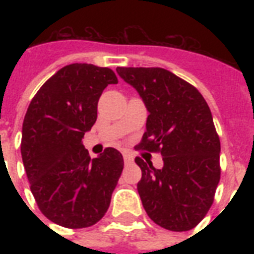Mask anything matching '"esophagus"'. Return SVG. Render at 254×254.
Masks as SVG:
<instances>
[{
    "label": "esophagus",
    "instance_id": "esophagus-1",
    "mask_svg": "<svg viewBox=\"0 0 254 254\" xmlns=\"http://www.w3.org/2000/svg\"><path fill=\"white\" fill-rule=\"evenodd\" d=\"M124 155V162H125V165H130L131 162H133V157H131L129 153H123Z\"/></svg>",
    "mask_w": 254,
    "mask_h": 254
}]
</instances>
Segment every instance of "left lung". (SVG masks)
<instances>
[{"label":"left lung","mask_w":254,"mask_h":254,"mask_svg":"<svg viewBox=\"0 0 254 254\" xmlns=\"http://www.w3.org/2000/svg\"><path fill=\"white\" fill-rule=\"evenodd\" d=\"M138 92L149 116L138 149L159 151L162 169L139 157L137 185L146 213L174 232L190 231L207 215L220 181V139L200 92L159 67H117Z\"/></svg>","instance_id":"left-lung-1"}]
</instances>
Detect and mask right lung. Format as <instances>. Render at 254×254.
<instances>
[{"label": "right lung", "mask_w": 254, "mask_h": 254, "mask_svg": "<svg viewBox=\"0 0 254 254\" xmlns=\"http://www.w3.org/2000/svg\"><path fill=\"white\" fill-rule=\"evenodd\" d=\"M111 68L73 63L61 68L34 96L22 125L21 154L41 212L65 228H87L105 215L124 169L113 147L92 159L83 137L97 119V103Z\"/></svg>", "instance_id": "add662e5"}]
</instances>
